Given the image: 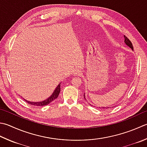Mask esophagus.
<instances>
[{"label":"esophagus","mask_w":147,"mask_h":147,"mask_svg":"<svg viewBox=\"0 0 147 147\" xmlns=\"http://www.w3.org/2000/svg\"><path fill=\"white\" fill-rule=\"evenodd\" d=\"M74 74H76V75H80V74H82V72L81 71H78V70H76V71H74Z\"/></svg>","instance_id":"34e87169"}]
</instances>
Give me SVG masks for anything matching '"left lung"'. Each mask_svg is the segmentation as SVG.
Wrapping results in <instances>:
<instances>
[{
    "label": "left lung",
    "mask_w": 147,
    "mask_h": 147,
    "mask_svg": "<svg viewBox=\"0 0 147 147\" xmlns=\"http://www.w3.org/2000/svg\"><path fill=\"white\" fill-rule=\"evenodd\" d=\"M124 42L125 43V45H127V46H128L129 47H130L132 50H133V44H132V42H131V41L130 40H129L127 37H126L125 36H124ZM84 98L85 99V94H84ZM100 108V107H99ZM104 108V107H101V108Z\"/></svg>",
    "instance_id": "obj_1"
}]
</instances>
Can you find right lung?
Instances as JSON below:
<instances>
[{
    "label": "right lung",
    "mask_w": 147,
    "mask_h": 147,
    "mask_svg": "<svg viewBox=\"0 0 147 147\" xmlns=\"http://www.w3.org/2000/svg\"><path fill=\"white\" fill-rule=\"evenodd\" d=\"M60 92V83L58 85L57 88L55 89L54 92H53V94L51 95V96L48 97L47 99H46L45 100H42V101H40V102H30L28 101V100H27L24 99L26 102L27 103H28L29 105H34V106H43L45 105H48V104H50L51 102H52L53 100H55V99H57V97L59 96V94Z\"/></svg>",
    "instance_id": "obj_1"
}]
</instances>
